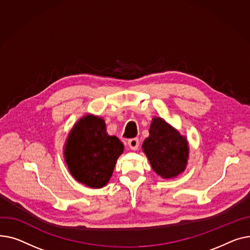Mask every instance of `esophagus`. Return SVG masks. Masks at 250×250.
<instances>
[{"label": "esophagus", "mask_w": 250, "mask_h": 250, "mask_svg": "<svg viewBox=\"0 0 250 250\" xmlns=\"http://www.w3.org/2000/svg\"><path fill=\"white\" fill-rule=\"evenodd\" d=\"M128 146L131 150H137L139 147V140L137 138L130 139L128 141Z\"/></svg>", "instance_id": "34e87169"}]
</instances>
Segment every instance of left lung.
Returning a JSON list of instances; mask_svg holds the SVG:
<instances>
[{
    "label": "left lung",
    "mask_w": 250,
    "mask_h": 250,
    "mask_svg": "<svg viewBox=\"0 0 250 250\" xmlns=\"http://www.w3.org/2000/svg\"><path fill=\"white\" fill-rule=\"evenodd\" d=\"M142 150L152 169L163 179H173L185 171L189 155L186 136L160 117H154Z\"/></svg>",
    "instance_id": "1"
}]
</instances>
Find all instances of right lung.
I'll return each mask as SVG.
<instances>
[{"instance_id":"1","label":"right lung","mask_w":250,"mask_h":250,"mask_svg":"<svg viewBox=\"0 0 250 250\" xmlns=\"http://www.w3.org/2000/svg\"><path fill=\"white\" fill-rule=\"evenodd\" d=\"M124 145L109 135L105 120L86 114L73 125L63 146L64 161L72 178L92 188L109 183Z\"/></svg>"}]
</instances>
